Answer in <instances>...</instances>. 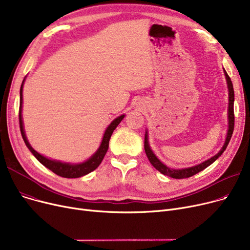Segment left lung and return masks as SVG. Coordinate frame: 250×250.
Here are the masks:
<instances>
[{"label":"left lung","mask_w":250,"mask_h":250,"mask_svg":"<svg viewBox=\"0 0 250 250\" xmlns=\"http://www.w3.org/2000/svg\"><path fill=\"white\" fill-rule=\"evenodd\" d=\"M225 76H226V80H227V84H228V90H229V109H228V120H229V129H228V134H227V138L225 141L224 146L221 149V151L215 155L214 157H212L211 159H208L199 165L193 166V167H189V168H185V169H171L167 167L166 165H164L157 157L155 156V154L152 152L150 146H149V143H148V134L146 132L145 135V144H144V146H145V152L146 155L148 157V159L150 161V163L158 170L159 172H161L164 175H167L169 177H172V178H176V179H182V178H188L196 173L201 172L202 170H204L205 168H207L208 166L211 165L212 163H214L219 157L222 155V153L224 152L228 146V144L231 140L232 134H233V130H234V122H235V116H234V89H233V84L231 79L229 77V75L226 73V71L224 70Z\"/></svg>","instance_id":"obj_1"}]
</instances>
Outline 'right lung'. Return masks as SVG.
Here are the masks:
<instances>
[{
	"label": "right lung",
	"instance_id": "1",
	"mask_svg": "<svg viewBox=\"0 0 250 250\" xmlns=\"http://www.w3.org/2000/svg\"><path fill=\"white\" fill-rule=\"evenodd\" d=\"M23 83L24 80L22 82L21 88H20V106H19V125H20V130H21V135L22 138L26 144V146L30 150V152L35 156V158L41 162L43 166H45L46 168H48L49 170H51L52 172L56 173L59 176L62 177H65V178H78L84 176L90 172L95 170L101 163V161L103 160L105 154H106L107 150H108V146H109V140L110 137L113 133V130L115 129V127L118 125L123 118L125 117V115H121L118 116L117 118L109 125V126L107 127V129L105 130V134L103 136L102 139V143L99 147V149L97 150V152L91 157L89 160H87L84 163L81 164H69V163H62L60 161H55V160H50L48 158H45L44 156L41 155L39 153H37L31 146L30 144L28 143L27 139H26L25 133H24V128H23V123H22V116H21V111H22V90H23Z\"/></svg>",
	"mask_w": 250,
	"mask_h": 250
}]
</instances>
